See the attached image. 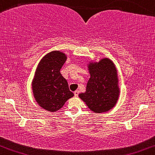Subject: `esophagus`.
Instances as JSON below:
<instances>
[{"mask_svg":"<svg viewBox=\"0 0 155 155\" xmlns=\"http://www.w3.org/2000/svg\"><path fill=\"white\" fill-rule=\"evenodd\" d=\"M74 96H76V97L78 96V95H79V91L76 90L75 92H74Z\"/></svg>","mask_w":155,"mask_h":155,"instance_id":"34e87169","label":"esophagus"}]
</instances>
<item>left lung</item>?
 Instances as JSON below:
<instances>
[{"label":"left lung","instance_id":"8db88e82","mask_svg":"<svg viewBox=\"0 0 155 155\" xmlns=\"http://www.w3.org/2000/svg\"><path fill=\"white\" fill-rule=\"evenodd\" d=\"M90 73L84 93L79 94L88 107L95 113L107 112L116 105L119 98L117 71L108 58L89 65Z\"/></svg>","mask_w":155,"mask_h":155}]
</instances>
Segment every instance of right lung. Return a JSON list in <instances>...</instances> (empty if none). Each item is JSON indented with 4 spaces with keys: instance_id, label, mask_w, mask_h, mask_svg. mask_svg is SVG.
I'll return each instance as SVG.
<instances>
[{
    "instance_id": "add662e5",
    "label": "right lung",
    "mask_w": 155,
    "mask_h": 155,
    "mask_svg": "<svg viewBox=\"0 0 155 155\" xmlns=\"http://www.w3.org/2000/svg\"><path fill=\"white\" fill-rule=\"evenodd\" d=\"M66 60L65 54L54 51L46 54L36 68L32 83L33 95L39 106L48 111L59 110L74 96L60 71Z\"/></svg>"
}]
</instances>
